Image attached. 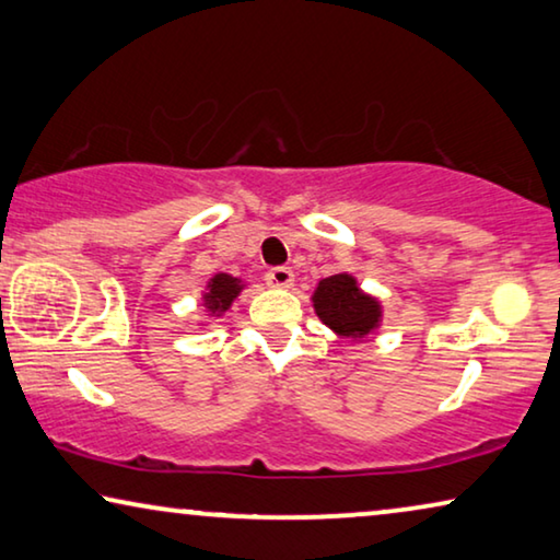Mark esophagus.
Returning <instances> with one entry per match:
<instances>
[{
	"label": "esophagus",
	"mask_w": 560,
	"mask_h": 560,
	"mask_svg": "<svg viewBox=\"0 0 560 560\" xmlns=\"http://www.w3.org/2000/svg\"><path fill=\"white\" fill-rule=\"evenodd\" d=\"M292 282H295V275H292L290 268L268 270V285H272V288H292Z\"/></svg>",
	"instance_id": "1"
}]
</instances>
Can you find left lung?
Returning <instances> with one entry per match:
<instances>
[{
    "instance_id": "obj_1",
    "label": "left lung",
    "mask_w": 560,
    "mask_h": 560,
    "mask_svg": "<svg viewBox=\"0 0 560 560\" xmlns=\"http://www.w3.org/2000/svg\"><path fill=\"white\" fill-rule=\"evenodd\" d=\"M313 310L323 325L352 342L368 340L383 325V305L358 285L350 272H338L320 280L313 290Z\"/></svg>"
}]
</instances>
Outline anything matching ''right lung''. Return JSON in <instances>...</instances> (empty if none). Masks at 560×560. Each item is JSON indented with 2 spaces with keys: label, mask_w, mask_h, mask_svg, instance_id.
I'll use <instances>...</instances> for the list:
<instances>
[{
  "label": "right lung",
  "mask_w": 560,
  "mask_h": 560,
  "mask_svg": "<svg viewBox=\"0 0 560 560\" xmlns=\"http://www.w3.org/2000/svg\"><path fill=\"white\" fill-rule=\"evenodd\" d=\"M245 288L247 282L243 278H235V275H228V272L212 275L208 285L202 290V310L205 315H208V320H218V317L225 315ZM208 320L200 323L202 328H208Z\"/></svg>",
  "instance_id": "obj_1"
}]
</instances>
